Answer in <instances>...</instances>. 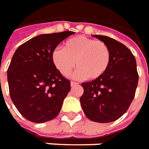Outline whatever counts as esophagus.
<instances>
[{
    "label": "esophagus",
    "instance_id": "34e87169",
    "mask_svg": "<svg viewBox=\"0 0 149 149\" xmlns=\"http://www.w3.org/2000/svg\"><path fill=\"white\" fill-rule=\"evenodd\" d=\"M76 85H78V83H77V82H75V81H71V87H74V86H76Z\"/></svg>",
    "mask_w": 149,
    "mask_h": 149
}]
</instances>
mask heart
I'll return each instance as SVG.
<instances>
[{
    "label": "heart",
    "mask_w": 149,
    "mask_h": 149,
    "mask_svg": "<svg viewBox=\"0 0 149 149\" xmlns=\"http://www.w3.org/2000/svg\"><path fill=\"white\" fill-rule=\"evenodd\" d=\"M110 48L103 41L85 36L68 39L64 48L57 47L52 53L54 67L61 74L68 76L77 66L75 78L95 80L103 75L111 63Z\"/></svg>",
    "instance_id": "obj_1"
}]
</instances>
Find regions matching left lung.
<instances>
[{"label":"left lung","mask_w":149,"mask_h":149,"mask_svg":"<svg viewBox=\"0 0 149 149\" xmlns=\"http://www.w3.org/2000/svg\"><path fill=\"white\" fill-rule=\"evenodd\" d=\"M108 45L111 59L106 72L92 81L84 82L81 106L88 118L108 123L118 119L134 99L139 74L132 52L119 41L103 35H92Z\"/></svg>","instance_id":"left-lung-1"}]
</instances>
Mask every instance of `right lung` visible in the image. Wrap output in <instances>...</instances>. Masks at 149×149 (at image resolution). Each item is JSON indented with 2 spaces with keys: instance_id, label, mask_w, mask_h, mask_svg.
<instances>
[{
  "instance_id": "right-lung-1",
  "label": "right lung",
  "mask_w": 149,
  "mask_h": 149,
  "mask_svg": "<svg viewBox=\"0 0 149 149\" xmlns=\"http://www.w3.org/2000/svg\"><path fill=\"white\" fill-rule=\"evenodd\" d=\"M74 33L40 34L14 52L8 69L9 92L17 109L30 122H48L60 112L71 85L53 65L52 53Z\"/></svg>"
}]
</instances>
